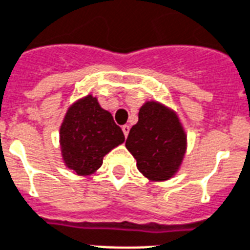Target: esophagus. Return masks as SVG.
I'll use <instances>...</instances> for the list:
<instances>
[{
  "label": "esophagus",
  "mask_w": 250,
  "mask_h": 250,
  "mask_svg": "<svg viewBox=\"0 0 250 250\" xmlns=\"http://www.w3.org/2000/svg\"><path fill=\"white\" fill-rule=\"evenodd\" d=\"M129 130H130V126H129V125H124L123 132H124V134H125V137H127V134H129Z\"/></svg>",
  "instance_id": "esophagus-1"
}]
</instances>
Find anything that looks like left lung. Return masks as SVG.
Masks as SVG:
<instances>
[{"label":"left lung","instance_id":"obj_1","mask_svg":"<svg viewBox=\"0 0 250 250\" xmlns=\"http://www.w3.org/2000/svg\"><path fill=\"white\" fill-rule=\"evenodd\" d=\"M125 146L136 158L140 172L150 181L163 182L181 167L187 136L174 110L157 101H146Z\"/></svg>","mask_w":250,"mask_h":250}]
</instances>
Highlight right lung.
I'll use <instances>...</instances> for the list:
<instances>
[{
  "mask_svg": "<svg viewBox=\"0 0 250 250\" xmlns=\"http://www.w3.org/2000/svg\"><path fill=\"white\" fill-rule=\"evenodd\" d=\"M59 134L63 161L78 175H91L99 170L105 154L125 141L112 114L92 95L69 106Z\"/></svg>",
  "mask_w": 250,
  "mask_h": 250,
  "instance_id": "add662e5",
  "label": "right lung"
}]
</instances>
